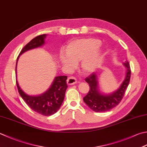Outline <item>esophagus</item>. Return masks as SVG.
<instances>
[{
	"label": "esophagus",
	"mask_w": 147,
	"mask_h": 147,
	"mask_svg": "<svg viewBox=\"0 0 147 147\" xmlns=\"http://www.w3.org/2000/svg\"><path fill=\"white\" fill-rule=\"evenodd\" d=\"M76 82H77L76 79L74 77H73V76L69 77L68 78H67V85H69L75 84V83H76Z\"/></svg>",
	"instance_id": "34e87169"
}]
</instances>
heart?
I'll list each match as a JSON object with an SVG mask.
<instances>
[{
    "label": "heart",
    "mask_w": 147,
    "mask_h": 147,
    "mask_svg": "<svg viewBox=\"0 0 147 147\" xmlns=\"http://www.w3.org/2000/svg\"><path fill=\"white\" fill-rule=\"evenodd\" d=\"M100 41L95 38H82L71 41L65 48V53L60 52L59 61L67 67H73L75 62H80L83 73L90 74L101 64L103 51L100 48Z\"/></svg>",
    "instance_id": "heart-1"
}]
</instances>
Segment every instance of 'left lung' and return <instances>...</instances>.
I'll list each match as a JSON object with an SVG mask.
<instances>
[{"mask_svg":"<svg viewBox=\"0 0 147 147\" xmlns=\"http://www.w3.org/2000/svg\"><path fill=\"white\" fill-rule=\"evenodd\" d=\"M125 67L124 80L116 90L110 94L101 92L99 88L98 76L94 73L85 79L90 86L87 96L83 97V101L92 110L96 112H105L111 110L121 101L126 88L130 81L131 69L127 60L123 63Z\"/></svg>","mask_w":147,"mask_h":147,"instance_id":"obj_1","label":"left lung"}]
</instances>
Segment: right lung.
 <instances>
[{"label": "right lung", "mask_w": 147, "mask_h": 147, "mask_svg": "<svg viewBox=\"0 0 147 147\" xmlns=\"http://www.w3.org/2000/svg\"><path fill=\"white\" fill-rule=\"evenodd\" d=\"M47 36V34H42L34 37L23 48L16 60L15 72L16 85L18 92L26 104L37 113L44 116H50L55 113L59 110L64 101L65 93L67 88L66 83L67 76H55L48 90L42 94L37 96H32L25 93L20 87L17 80V63L20 56L28 50L38 48L45 45V38Z\"/></svg>", "instance_id": "1"}]
</instances>
